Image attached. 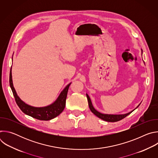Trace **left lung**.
<instances>
[{"label":"left lung","mask_w":158,"mask_h":158,"mask_svg":"<svg viewBox=\"0 0 158 158\" xmlns=\"http://www.w3.org/2000/svg\"><path fill=\"white\" fill-rule=\"evenodd\" d=\"M142 52H143V51H142ZM86 96H87V100H88V104H89V109L90 110H91V112H93V113L94 114H95L96 116H98L99 118L104 120V121H107V122H117V121H119L123 119H124V118H126L127 116H128L129 114H130L131 112L134 110L135 109H134L133 110H132L131 112H128V113L127 114H119V115H113V114H102L101 113V112H98V110H96L93 104H92V102H91V99H90V98L89 96L86 94ZM140 105V104H139ZM139 106L137 107H138ZM136 107V108H137Z\"/></svg>","instance_id":"8db88e82"}]
</instances>
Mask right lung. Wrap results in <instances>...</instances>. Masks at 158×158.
Here are the masks:
<instances>
[{"label":"right lung","instance_id":"add662e5","mask_svg":"<svg viewBox=\"0 0 158 158\" xmlns=\"http://www.w3.org/2000/svg\"><path fill=\"white\" fill-rule=\"evenodd\" d=\"M9 83L15 102L17 106L20 109V110L23 112L24 114L28 116H30L35 119L42 121H49L52 119H54V118L59 116L63 111L65 106V101L67 92H68L69 87L71 84H69L64 88V89L61 92L57 100L53 104L46 107H35L27 105V104L22 101L17 96L15 92V90L13 86L11 69L10 71Z\"/></svg>","mask_w":158,"mask_h":158}]
</instances>
